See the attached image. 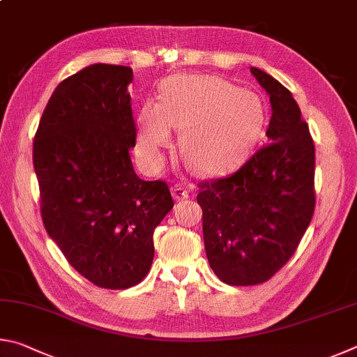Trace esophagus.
Instances as JSON below:
<instances>
[{
	"label": "esophagus",
	"instance_id": "obj_1",
	"mask_svg": "<svg viewBox=\"0 0 357 357\" xmlns=\"http://www.w3.org/2000/svg\"><path fill=\"white\" fill-rule=\"evenodd\" d=\"M172 195H174V197L177 199V201H185V199H188V190L186 188H183V186H175V188L172 190Z\"/></svg>",
	"mask_w": 357,
	"mask_h": 357
}]
</instances>
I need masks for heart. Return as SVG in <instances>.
<instances>
[{"mask_svg": "<svg viewBox=\"0 0 357 357\" xmlns=\"http://www.w3.org/2000/svg\"><path fill=\"white\" fill-rule=\"evenodd\" d=\"M265 123L257 93L213 75H185L166 81L161 100L146 102L137 114V144L158 158L180 131V150L199 175L230 171L252 152Z\"/></svg>", "mask_w": 357, "mask_h": 357, "instance_id": "obj_1", "label": "heart"}]
</instances>
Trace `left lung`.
I'll list each match as a JSON object with an SVG mask.
<instances>
[{"label": "left lung", "mask_w": 357, "mask_h": 357, "mask_svg": "<svg viewBox=\"0 0 357 357\" xmlns=\"http://www.w3.org/2000/svg\"><path fill=\"white\" fill-rule=\"evenodd\" d=\"M271 103L270 144L226 177L201 183L204 245L224 284L257 285L296 251L315 208V147L291 92L251 67Z\"/></svg>", "instance_id": "8db88e82"}]
</instances>
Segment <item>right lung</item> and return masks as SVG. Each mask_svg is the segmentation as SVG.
<instances>
[{
	"instance_id": "add662e5",
	"label": "right lung",
	"mask_w": 357,
	"mask_h": 357,
	"mask_svg": "<svg viewBox=\"0 0 357 357\" xmlns=\"http://www.w3.org/2000/svg\"><path fill=\"white\" fill-rule=\"evenodd\" d=\"M127 66L92 64L61 81L34 137L33 161L47 229L92 284H139L153 260V230L174 207L167 185L135 172L136 128Z\"/></svg>"
}]
</instances>
